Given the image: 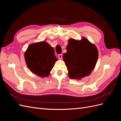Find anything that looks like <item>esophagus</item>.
Segmentation results:
<instances>
[{"label":"esophagus","mask_w":121,"mask_h":121,"mask_svg":"<svg viewBox=\"0 0 121 121\" xmlns=\"http://www.w3.org/2000/svg\"><path fill=\"white\" fill-rule=\"evenodd\" d=\"M58 58H59V59L61 60V59H62V58H63V55H62L61 54H59V55H58Z\"/></svg>","instance_id":"1"}]
</instances>
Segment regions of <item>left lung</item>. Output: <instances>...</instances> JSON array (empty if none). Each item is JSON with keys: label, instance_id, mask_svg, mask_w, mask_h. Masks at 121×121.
<instances>
[{"label": "left lung", "instance_id": "8db88e82", "mask_svg": "<svg viewBox=\"0 0 121 121\" xmlns=\"http://www.w3.org/2000/svg\"><path fill=\"white\" fill-rule=\"evenodd\" d=\"M98 58L96 46L85 37L81 40L70 38L63 59L69 78L80 80L88 76L95 68Z\"/></svg>", "mask_w": 121, "mask_h": 121}]
</instances>
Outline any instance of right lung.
Segmentation results:
<instances>
[{
	"mask_svg": "<svg viewBox=\"0 0 121 121\" xmlns=\"http://www.w3.org/2000/svg\"><path fill=\"white\" fill-rule=\"evenodd\" d=\"M26 63L34 74L48 77L57 58L52 47L45 41L31 44L24 53Z\"/></svg>",
	"mask_w": 121,
	"mask_h": 121,
	"instance_id": "add662e5",
	"label": "right lung"
}]
</instances>
